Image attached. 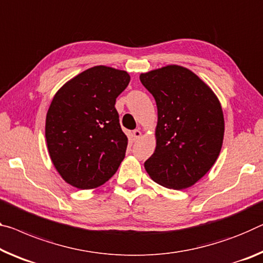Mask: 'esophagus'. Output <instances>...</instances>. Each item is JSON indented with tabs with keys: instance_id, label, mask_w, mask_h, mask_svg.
I'll return each mask as SVG.
<instances>
[{
	"instance_id": "34e87169",
	"label": "esophagus",
	"mask_w": 263,
	"mask_h": 263,
	"mask_svg": "<svg viewBox=\"0 0 263 263\" xmlns=\"http://www.w3.org/2000/svg\"><path fill=\"white\" fill-rule=\"evenodd\" d=\"M140 136H141V132H140L139 130H135V131H133V137H135V140L139 139Z\"/></svg>"
}]
</instances>
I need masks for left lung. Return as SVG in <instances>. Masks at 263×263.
Returning <instances> with one entry per match:
<instances>
[{"label": "left lung", "instance_id": "8db88e82", "mask_svg": "<svg viewBox=\"0 0 263 263\" xmlns=\"http://www.w3.org/2000/svg\"><path fill=\"white\" fill-rule=\"evenodd\" d=\"M139 78L158 109L157 146L145 170L161 186L191 187L211 170L222 146L224 120L219 99L197 74L179 65Z\"/></svg>", "mask_w": 263, "mask_h": 263}]
</instances>
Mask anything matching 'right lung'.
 I'll list each match as a JSON object with an SVG mask.
<instances>
[{
  "instance_id": "add662e5",
  "label": "right lung",
  "mask_w": 263,
  "mask_h": 263,
  "mask_svg": "<svg viewBox=\"0 0 263 263\" xmlns=\"http://www.w3.org/2000/svg\"><path fill=\"white\" fill-rule=\"evenodd\" d=\"M128 83L126 71L98 65L57 91L47 114L45 138L52 164L68 184L96 189L118 170L127 137L115 104Z\"/></svg>"
}]
</instances>
